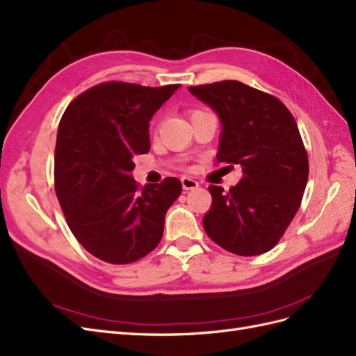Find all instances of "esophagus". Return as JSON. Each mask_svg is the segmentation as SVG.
<instances>
[{
	"label": "esophagus",
	"instance_id": "esophagus-1",
	"mask_svg": "<svg viewBox=\"0 0 356 356\" xmlns=\"http://www.w3.org/2000/svg\"><path fill=\"white\" fill-rule=\"evenodd\" d=\"M181 184H182V188H184V190H193V188L199 187V182L188 178V177H182L181 178Z\"/></svg>",
	"mask_w": 356,
	"mask_h": 356
}]
</instances>
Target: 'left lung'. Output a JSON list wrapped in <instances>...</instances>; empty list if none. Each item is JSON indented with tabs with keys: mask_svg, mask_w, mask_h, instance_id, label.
Returning a JSON list of instances; mask_svg holds the SVG:
<instances>
[{
	"mask_svg": "<svg viewBox=\"0 0 356 356\" xmlns=\"http://www.w3.org/2000/svg\"><path fill=\"white\" fill-rule=\"evenodd\" d=\"M222 124L217 161L239 165L243 179L209 186L207 235L239 256L270 252L291 225L309 179V159L292 113L274 95L238 81L190 86ZM229 168V166H227Z\"/></svg>",
	"mask_w": 356,
	"mask_h": 356,
	"instance_id": "1",
	"label": "left lung"
}]
</instances>
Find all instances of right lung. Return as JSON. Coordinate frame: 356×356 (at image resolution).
I'll list each match as a JSON object with an SVG mask.
<instances>
[{
	"mask_svg": "<svg viewBox=\"0 0 356 356\" xmlns=\"http://www.w3.org/2000/svg\"><path fill=\"white\" fill-rule=\"evenodd\" d=\"M179 85L159 88L106 82L65 109L55 147V191L72 234L104 262H136L163 236L181 181L165 178L142 190L133 157L149 151V121Z\"/></svg>",
	"mask_w": 356,
	"mask_h": 356,
	"instance_id": "right-lung-1",
	"label": "right lung"
}]
</instances>
